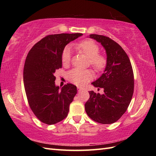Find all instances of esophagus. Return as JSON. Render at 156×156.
Wrapping results in <instances>:
<instances>
[{
    "instance_id": "esophagus-1",
    "label": "esophagus",
    "mask_w": 156,
    "mask_h": 156,
    "mask_svg": "<svg viewBox=\"0 0 156 156\" xmlns=\"http://www.w3.org/2000/svg\"><path fill=\"white\" fill-rule=\"evenodd\" d=\"M77 88H78V92H80L81 90H84V89L82 88V87H78Z\"/></svg>"
}]
</instances>
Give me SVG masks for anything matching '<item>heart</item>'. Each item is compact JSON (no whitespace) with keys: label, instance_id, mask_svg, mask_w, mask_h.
<instances>
[{"label":"heart","instance_id":"heart-1","mask_svg":"<svg viewBox=\"0 0 156 156\" xmlns=\"http://www.w3.org/2000/svg\"><path fill=\"white\" fill-rule=\"evenodd\" d=\"M74 48L84 54L88 58L90 64L97 71L103 70L107 66V58L99 54L100 48L91 39H85L74 45ZM71 51L68 47H66L62 53V62L64 66H67L70 62ZM94 74L90 69H80L74 68L68 73V79L72 83L77 85H84L92 80Z\"/></svg>","mask_w":156,"mask_h":156}]
</instances>
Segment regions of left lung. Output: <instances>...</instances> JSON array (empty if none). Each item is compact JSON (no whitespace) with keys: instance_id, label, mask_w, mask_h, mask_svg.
Masks as SVG:
<instances>
[{"instance_id":"8db88e82","label":"left lung","mask_w":156,"mask_h":156,"mask_svg":"<svg viewBox=\"0 0 156 156\" xmlns=\"http://www.w3.org/2000/svg\"><path fill=\"white\" fill-rule=\"evenodd\" d=\"M90 37L101 43L107 53L104 73L92 84L102 88L104 94L90 91L84 105L88 116L102 124L118 121L130 104L134 90L133 68L128 55L117 42L104 35L91 34Z\"/></svg>"}]
</instances>
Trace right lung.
Masks as SVG:
<instances>
[{"mask_svg":"<svg viewBox=\"0 0 156 156\" xmlns=\"http://www.w3.org/2000/svg\"><path fill=\"white\" fill-rule=\"evenodd\" d=\"M82 34L49 35L29 51L23 69V82L29 107L39 121L54 125L68 116L69 105L77 93L76 87L55 84V72L62 68V53L66 45Z\"/></svg>","mask_w":156,"mask_h":156,"instance_id":"1","label":"right lung"}]
</instances>
